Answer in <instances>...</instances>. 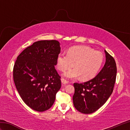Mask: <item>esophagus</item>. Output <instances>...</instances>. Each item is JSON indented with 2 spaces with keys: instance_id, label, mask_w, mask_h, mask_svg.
Returning <instances> with one entry per match:
<instances>
[{
  "instance_id": "1",
  "label": "esophagus",
  "mask_w": 130,
  "mask_h": 130,
  "mask_svg": "<svg viewBox=\"0 0 130 130\" xmlns=\"http://www.w3.org/2000/svg\"><path fill=\"white\" fill-rule=\"evenodd\" d=\"M61 82H62V83L63 84H67L68 83V82L67 80L65 79H63V78H61Z\"/></svg>"
}]
</instances>
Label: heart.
Masks as SVG:
<instances>
[{"mask_svg": "<svg viewBox=\"0 0 130 130\" xmlns=\"http://www.w3.org/2000/svg\"><path fill=\"white\" fill-rule=\"evenodd\" d=\"M103 62V55L87 46H75L69 50L67 54L60 53L57 57V66L63 71L72 68L63 74L66 78L74 79L81 76L83 80H89L94 77Z\"/></svg>", "mask_w": 130, "mask_h": 130, "instance_id": "heart-1", "label": "heart"}]
</instances>
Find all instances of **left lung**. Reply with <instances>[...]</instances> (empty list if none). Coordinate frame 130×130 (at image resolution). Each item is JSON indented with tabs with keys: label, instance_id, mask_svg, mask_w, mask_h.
<instances>
[{
	"label": "left lung",
	"instance_id": "obj_1",
	"mask_svg": "<svg viewBox=\"0 0 130 130\" xmlns=\"http://www.w3.org/2000/svg\"><path fill=\"white\" fill-rule=\"evenodd\" d=\"M106 63L97 75L90 80L74 83L73 104L80 112L90 114L106 103L113 90L117 75L114 58L104 50Z\"/></svg>",
	"mask_w": 130,
	"mask_h": 130
}]
</instances>
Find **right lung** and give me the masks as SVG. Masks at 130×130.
I'll return each instance as SVG.
<instances>
[{
    "instance_id": "add662e5",
    "label": "right lung",
    "mask_w": 130,
    "mask_h": 130,
    "mask_svg": "<svg viewBox=\"0 0 130 130\" xmlns=\"http://www.w3.org/2000/svg\"><path fill=\"white\" fill-rule=\"evenodd\" d=\"M60 49L56 40L38 41L17 58L14 82L23 102L35 111L48 109L61 86V76L55 68Z\"/></svg>"
}]
</instances>
